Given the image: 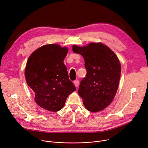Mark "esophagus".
I'll list each match as a JSON object with an SVG mask.
<instances>
[{
  "instance_id": "obj_1",
  "label": "esophagus",
  "mask_w": 148,
  "mask_h": 148,
  "mask_svg": "<svg viewBox=\"0 0 148 148\" xmlns=\"http://www.w3.org/2000/svg\"><path fill=\"white\" fill-rule=\"evenodd\" d=\"M74 85H75V86L77 87L78 86V85H79V80H78V79H75V80H74Z\"/></svg>"
}]
</instances>
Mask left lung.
<instances>
[{
    "label": "left lung",
    "instance_id": "1",
    "mask_svg": "<svg viewBox=\"0 0 148 148\" xmlns=\"http://www.w3.org/2000/svg\"><path fill=\"white\" fill-rule=\"evenodd\" d=\"M73 51L84 59L86 77L80 82L78 95L87 110H103L109 106L117 90L121 65L115 54L102 43H90L84 47L73 46Z\"/></svg>",
    "mask_w": 148,
    "mask_h": 148
}]
</instances>
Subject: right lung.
Wrapping results in <instances>:
<instances>
[{
    "label": "right lung",
    "instance_id": "add662e5",
    "mask_svg": "<svg viewBox=\"0 0 148 148\" xmlns=\"http://www.w3.org/2000/svg\"><path fill=\"white\" fill-rule=\"evenodd\" d=\"M68 50L58 44L43 45L32 53L26 65V81L35 102L49 112L62 109L69 95L76 90L64 64Z\"/></svg>",
    "mask_w": 148,
    "mask_h": 148
}]
</instances>
